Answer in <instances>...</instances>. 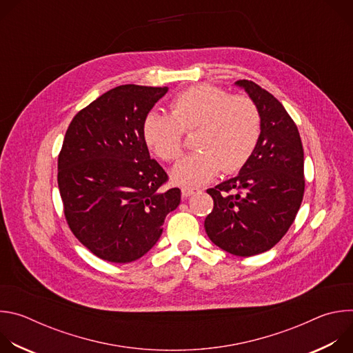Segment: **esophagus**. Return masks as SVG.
Masks as SVG:
<instances>
[{
	"label": "esophagus",
	"instance_id": "1",
	"mask_svg": "<svg viewBox=\"0 0 353 353\" xmlns=\"http://www.w3.org/2000/svg\"><path fill=\"white\" fill-rule=\"evenodd\" d=\"M196 191H198V188H194V187H183V188H181L183 196H190V195L195 194Z\"/></svg>",
	"mask_w": 353,
	"mask_h": 353
}]
</instances>
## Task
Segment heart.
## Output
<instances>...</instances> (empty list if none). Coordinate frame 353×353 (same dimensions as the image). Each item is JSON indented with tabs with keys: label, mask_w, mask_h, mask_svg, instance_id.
<instances>
[{
	"label": "heart",
	"mask_w": 353,
	"mask_h": 353,
	"mask_svg": "<svg viewBox=\"0 0 353 353\" xmlns=\"http://www.w3.org/2000/svg\"><path fill=\"white\" fill-rule=\"evenodd\" d=\"M194 132L196 149L172 172L179 185H203L225 173L239 172L253 157L261 137V114L245 94L198 83L170 100V113L150 112L142 123L146 146L163 162H176L184 149V132Z\"/></svg>",
	"instance_id": "1"
}]
</instances>
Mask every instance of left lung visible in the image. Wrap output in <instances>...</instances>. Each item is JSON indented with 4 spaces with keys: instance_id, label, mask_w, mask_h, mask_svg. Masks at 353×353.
I'll return each mask as SVG.
<instances>
[{
    "instance_id": "8db88e82",
    "label": "left lung",
    "mask_w": 353,
    "mask_h": 353,
    "mask_svg": "<svg viewBox=\"0 0 353 353\" xmlns=\"http://www.w3.org/2000/svg\"><path fill=\"white\" fill-rule=\"evenodd\" d=\"M261 114V137L240 173L207 190L214 210L208 237L222 250L251 257L272 248L293 223L305 194V157L299 130L279 100L253 81H237Z\"/></svg>"
}]
</instances>
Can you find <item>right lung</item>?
Wrapping results in <instances>:
<instances>
[{
	"label": "right lung",
	"instance_id": "right-lung-1",
	"mask_svg": "<svg viewBox=\"0 0 353 353\" xmlns=\"http://www.w3.org/2000/svg\"><path fill=\"white\" fill-rule=\"evenodd\" d=\"M168 88L120 85L79 110L59 154V190L74 236L96 257L141 259L163 232L181 191L150 159L142 123Z\"/></svg>",
	"mask_w": 353,
	"mask_h": 353
}]
</instances>
